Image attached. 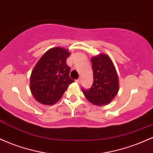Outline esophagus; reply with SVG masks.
<instances>
[{
	"label": "esophagus",
	"mask_w": 153,
	"mask_h": 153,
	"mask_svg": "<svg viewBox=\"0 0 153 153\" xmlns=\"http://www.w3.org/2000/svg\"><path fill=\"white\" fill-rule=\"evenodd\" d=\"M76 82H78V83H80V82H81V78H78V80H76Z\"/></svg>",
	"instance_id": "1"
}]
</instances>
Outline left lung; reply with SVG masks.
<instances>
[{
	"label": "left lung",
	"mask_w": 153,
	"mask_h": 153,
	"mask_svg": "<svg viewBox=\"0 0 153 153\" xmlns=\"http://www.w3.org/2000/svg\"><path fill=\"white\" fill-rule=\"evenodd\" d=\"M94 82L91 88L82 91L87 100L96 106L112 101L119 91V79L115 67L107 54H100L91 58Z\"/></svg>",
	"instance_id": "obj_1"
}]
</instances>
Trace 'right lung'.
Instances as JSON below:
<instances>
[{"mask_svg":"<svg viewBox=\"0 0 153 153\" xmlns=\"http://www.w3.org/2000/svg\"><path fill=\"white\" fill-rule=\"evenodd\" d=\"M70 53L66 49L54 47L40 58L30 78V88L34 99L45 105L57 103L68 85L74 82L70 78L71 68L67 65Z\"/></svg>","mask_w":153,"mask_h":153,"instance_id":"1","label":"right lung"}]
</instances>
